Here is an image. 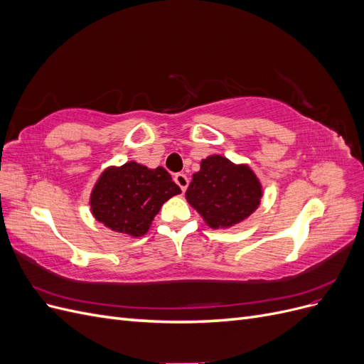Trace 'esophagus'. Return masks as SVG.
<instances>
[{"instance_id":"1","label":"esophagus","mask_w":364,"mask_h":364,"mask_svg":"<svg viewBox=\"0 0 364 364\" xmlns=\"http://www.w3.org/2000/svg\"><path fill=\"white\" fill-rule=\"evenodd\" d=\"M174 182L179 185V188H181L182 191H185L186 188H188V183H190L188 178H186V174H183V173L174 174Z\"/></svg>"}]
</instances>
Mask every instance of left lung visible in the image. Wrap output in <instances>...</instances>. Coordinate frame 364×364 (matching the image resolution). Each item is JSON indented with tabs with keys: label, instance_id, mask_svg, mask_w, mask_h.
Wrapping results in <instances>:
<instances>
[{
	"label": "left lung",
	"instance_id": "left-lung-1",
	"mask_svg": "<svg viewBox=\"0 0 364 364\" xmlns=\"http://www.w3.org/2000/svg\"><path fill=\"white\" fill-rule=\"evenodd\" d=\"M261 196V185L247 165H235L220 155L202 161L200 171L193 176L185 193L186 200L214 229L247 218Z\"/></svg>",
	"mask_w": 364,
	"mask_h": 364
}]
</instances>
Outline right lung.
I'll return each instance as SVG.
<instances>
[{
  "label": "right lung",
  "mask_w": 364,
  "mask_h": 364,
  "mask_svg": "<svg viewBox=\"0 0 364 364\" xmlns=\"http://www.w3.org/2000/svg\"><path fill=\"white\" fill-rule=\"evenodd\" d=\"M171 174L150 170L136 162L107 168L91 194V209L98 222L130 237L144 235L164 202L179 194Z\"/></svg>",
  "instance_id": "1"
}]
</instances>
